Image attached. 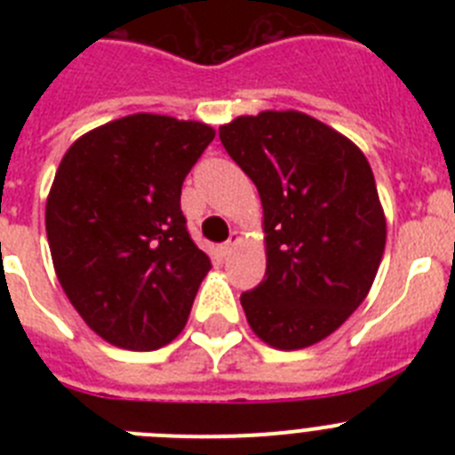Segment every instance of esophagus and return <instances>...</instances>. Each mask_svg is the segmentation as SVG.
<instances>
[{"label": "esophagus", "mask_w": 455, "mask_h": 455, "mask_svg": "<svg viewBox=\"0 0 455 455\" xmlns=\"http://www.w3.org/2000/svg\"><path fill=\"white\" fill-rule=\"evenodd\" d=\"M236 243H239V235H236V232H232V235H230V239L225 241L223 246H220V255H223V257H228V255H230V252H232V248H235Z\"/></svg>", "instance_id": "esophagus-1"}]
</instances>
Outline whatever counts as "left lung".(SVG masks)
<instances>
[{"label":"left lung","instance_id":"obj_1","mask_svg":"<svg viewBox=\"0 0 455 455\" xmlns=\"http://www.w3.org/2000/svg\"><path fill=\"white\" fill-rule=\"evenodd\" d=\"M219 136L264 207L267 275L241 293L248 323L280 351L312 347L367 299L383 259L387 225L371 166L300 111L239 116Z\"/></svg>","mask_w":455,"mask_h":455}]
</instances>
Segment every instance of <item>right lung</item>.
<instances>
[{"label":"right lung","mask_w":455,"mask_h":455,"mask_svg":"<svg viewBox=\"0 0 455 455\" xmlns=\"http://www.w3.org/2000/svg\"><path fill=\"white\" fill-rule=\"evenodd\" d=\"M214 136L196 120L134 114L84 134L59 164L45 209L56 277L114 347L155 351L187 323L212 262L180 196Z\"/></svg>","instance_id":"add662e5"}]
</instances>
